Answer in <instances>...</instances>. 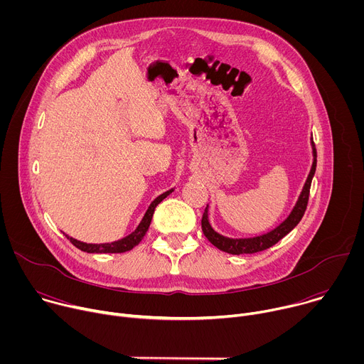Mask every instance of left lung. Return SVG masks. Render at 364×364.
Listing matches in <instances>:
<instances>
[{
    "instance_id": "8db88e82",
    "label": "left lung",
    "mask_w": 364,
    "mask_h": 364,
    "mask_svg": "<svg viewBox=\"0 0 364 364\" xmlns=\"http://www.w3.org/2000/svg\"><path fill=\"white\" fill-rule=\"evenodd\" d=\"M311 148H313V166H311V170L308 173V177L304 183V187L298 196V200L295 203V205L292 207L291 213L288 215V218L281 222L275 229L259 235L255 237H228L220 235L219 232H216L210 222H209V204L205 205V210L203 213L201 218V230L204 233V236L209 239V242L212 245H215L218 249L232 253V255H245V253H256L265 250L271 246H274L277 242H279L284 236H287L302 219L304 212L306 209V203H308V196H309V187H311V181H313V177L316 174V167H317V151H316V145L311 139Z\"/></svg>"
}]
</instances>
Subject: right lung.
Returning a JSON list of instances; mask_svg holds the SVG:
<instances>
[{
	"instance_id": "obj_1",
	"label": "right lung",
	"mask_w": 364,
	"mask_h": 364,
	"mask_svg": "<svg viewBox=\"0 0 364 364\" xmlns=\"http://www.w3.org/2000/svg\"><path fill=\"white\" fill-rule=\"evenodd\" d=\"M174 191V188H170L167 191H164L163 194H160L157 198H154V201H151V204L148 205V209L144 215V218L141 219L139 225L136 226V229L129 233L128 236L119 239V240H115V242H109V243H86V242H82V240H77L69 235H66V237L80 250L86 252V253H124V252H128L131 250L132 247H135L141 240L142 237L145 236L148 228H149V223H151V219H152V215H154V210L155 207H157V204H160L168 194H171Z\"/></svg>"
}]
</instances>
